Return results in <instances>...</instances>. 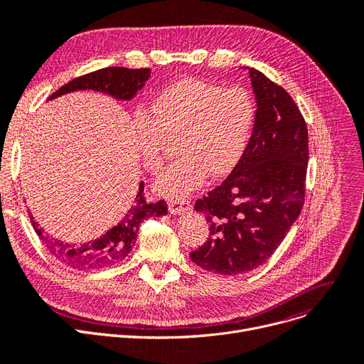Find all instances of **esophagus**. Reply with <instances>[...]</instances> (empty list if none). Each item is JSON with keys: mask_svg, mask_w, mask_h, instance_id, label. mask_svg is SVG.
Listing matches in <instances>:
<instances>
[{"mask_svg": "<svg viewBox=\"0 0 364 364\" xmlns=\"http://www.w3.org/2000/svg\"><path fill=\"white\" fill-rule=\"evenodd\" d=\"M168 208L171 214H184L190 211L192 205H190V202L186 199H171L168 200Z\"/></svg>", "mask_w": 364, "mask_h": 364, "instance_id": "34e87169", "label": "esophagus"}]
</instances>
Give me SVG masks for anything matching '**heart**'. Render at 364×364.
Here are the masks:
<instances>
[{
    "label": "heart",
    "instance_id": "heart-1",
    "mask_svg": "<svg viewBox=\"0 0 364 364\" xmlns=\"http://www.w3.org/2000/svg\"><path fill=\"white\" fill-rule=\"evenodd\" d=\"M151 113L139 109L132 128L144 168L161 171L169 141L178 140L181 158L156 181V192L181 199L200 187L208 176L230 174L252 137L257 106L240 87L199 78H183L166 85L151 102Z\"/></svg>",
    "mask_w": 364,
    "mask_h": 364
}]
</instances>
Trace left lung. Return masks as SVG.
Segmentation results:
<instances>
[{
	"instance_id": "8db88e82",
	"label": "left lung",
	"mask_w": 364,
	"mask_h": 364,
	"mask_svg": "<svg viewBox=\"0 0 364 364\" xmlns=\"http://www.w3.org/2000/svg\"><path fill=\"white\" fill-rule=\"evenodd\" d=\"M257 100L252 137L235 169L195 209L209 237L190 258L200 269L243 274L262 265L299 217L305 199L309 129L289 92L251 68Z\"/></svg>"
}]
</instances>
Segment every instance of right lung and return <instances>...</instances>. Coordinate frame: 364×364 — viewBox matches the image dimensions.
I'll return each instance as SVG.
<instances>
[{
	"mask_svg": "<svg viewBox=\"0 0 364 364\" xmlns=\"http://www.w3.org/2000/svg\"><path fill=\"white\" fill-rule=\"evenodd\" d=\"M150 69H128V68H103L91 73L78 76L70 82L53 92L48 100L76 90H94L112 95L118 100H131L141 90L149 80ZM144 183L139 186L136 199L127 209L122 218L114 224L99 239L85 243H66L59 239H53L44 233L32 214L29 213L31 223L36 235L46 245L50 254L63 265L73 270L90 272L100 270L124 261L136 245L140 224L149 217L166 215L168 208L165 200L147 202L144 198Z\"/></svg>",
	"mask_w": 364,
	"mask_h": 364,
	"instance_id": "right-lung-1",
	"label": "right lung"
}]
</instances>
